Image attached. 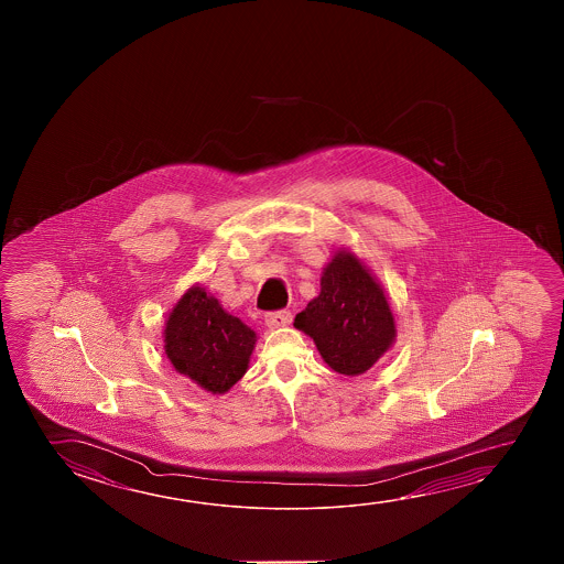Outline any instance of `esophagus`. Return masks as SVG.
<instances>
[{
  "instance_id": "esophagus-1",
  "label": "esophagus",
  "mask_w": 564,
  "mask_h": 564,
  "mask_svg": "<svg viewBox=\"0 0 564 564\" xmlns=\"http://www.w3.org/2000/svg\"><path fill=\"white\" fill-rule=\"evenodd\" d=\"M291 318H293V314L289 311H275V313L265 314V324L269 328H281V326L291 323Z\"/></svg>"
}]
</instances>
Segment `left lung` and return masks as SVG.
Returning a JSON list of instances; mask_svg holds the SVG:
<instances>
[{
    "label": "left lung",
    "mask_w": 564,
    "mask_h": 564,
    "mask_svg": "<svg viewBox=\"0 0 564 564\" xmlns=\"http://www.w3.org/2000/svg\"><path fill=\"white\" fill-rule=\"evenodd\" d=\"M323 360L341 376H360L391 348L395 318L370 269L350 251H336L324 268L321 293L295 316Z\"/></svg>",
    "instance_id": "obj_1"
}]
</instances>
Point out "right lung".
I'll return each instance as SVG.
<instances>
[{"label": "right lung", "mask_w": 564, "mask_h": 564, "mask_svg": "<svg viewBox=\"0 0 564 564\" xmlns=\"http://www.w3.org/2000/svg\"><path fill=\"white\" fill-rule=\"evenodd\" d=\"M165 354L178 373L210 393H226L248 371L258 336L194 285L165 324Z\"/></svg>", "instance_id": "add662e5"}]
</instances>
